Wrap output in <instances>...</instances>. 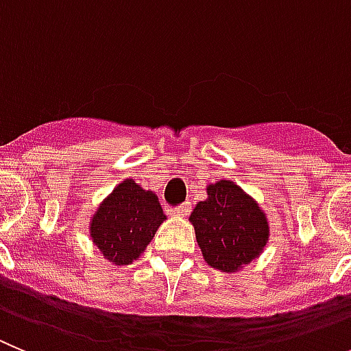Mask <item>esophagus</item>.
I'll return each mask as SVG.
<instances>
[{
	"mask_svg": "<svg viewBox=\"0 0 351 351\" xmlns=\"http://www.w3.org/2000/svg\"><path fill=\"white\" fill-rule=\"evenodd\" d=\"M173 211H175L176 215H187L189 211H191V203H189V201H185V203H182L180 206L173 208Z\"/></svg>",
	"mask_w": 351,
	"mask_h": 351,
	"instance_id": "34e87169",
	"label": "esophagus"
}]
</instances>
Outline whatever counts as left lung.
I'll list each match as a JSON object with an SVG mask.
<instances>
[{
    "label": "left lung",
    "mask_w": 351,
    "mask_h": 351,
    "mask_svg": "<svg viewBox=\"0 0 351 351\" xmlns=\"http://www.w3.org/2000/svg\"><path fill=\"white\" fill-rule=\"evenodd\" d=\"M191 222L204 261L223 273H234L257 257L269 236L266 215L229 180L208 187V199L199 201Z\"/></svg>",
    "instance_id": "8db88e82"
}]
</instances>
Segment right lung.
I'll use <instances>...</instances> for the list:
<instances>
[{"label": "right lung", "mask_w": 351, "mask_h": 351, "mask_svg": "<svg viewBox=\"0 0 351 351\" xmlns=\"http://www.w3.org/2000/svg\"><path fill=\"white\" fill-rule=\"evenodd\" d=\"M164 220L157 195L125 180L97 208L90 236L105 258L124 266L140 257Z\"/></svg>", "instance_id": "obj_1"}]
</instances>
